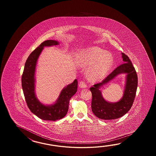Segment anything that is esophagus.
Returning <instances> with one entry per match:
<instances>
[{"label":"esophagus","instance_id":"esophagus-1","mask_svg":"<svg viewBox=\"0 0 156 156\" xmlns=\"http://www.w3.org/2000/svg\"><path fill=\"white\" fill-rule=\"evenodd\" d=\"M86 86H87V85H86L85 82H84L83 81H81L80 82L79 87L80 88H85V87H86Z\"/></svg>","mask_w":156,"mask_h":156}]
</instances>
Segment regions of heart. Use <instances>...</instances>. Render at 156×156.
I'll return each mask as SVG.
<instances>
[{"instance_id": "heart-1", "label": "heart", "mask_w": 156, "mask_h": 156, "mask_svg": "<svg viewBox=\"0 0 156 156\" xmlns=\"http://www.w3.org/2000/svg\"><path fill=\"white\" fill-rule=\"evenodd\" d=\"M82 60L85 65L94 63L88 73L91 79H99L105 76L113 63L112 55L98 47L85 50L82 55Z\"/></svg>"}]
</instances>
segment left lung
<instances>
[{
    "label": "left lung",
    "instance_id": "1",
    "mask_svg": "<svg viewBox=\"0 0 156 156\" xmlns=\"http://www.w3.org/2000/svg\"><path fill=\"white\" fill-rule=\"evenodd\" d=\"M123 64L116 67L103 80L90 89L92 93L91 109L95 116L104 120L115 119L125 115L130 109L135 99L138 86V77L135 68L127 55L122 53ZM121 73H126V83L122 98L116 103L106 102L101 95L99 88Z\"/></svg>",
    "mask_w": 156,
    "mask_h": 156
}]
</instances>
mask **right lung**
Segmentation results:
<instances>
[{
    "instance_id": "right-lung-1",
    "label": "right lung",
    "mask_w": 156,
    "mask_h": 156,
    "mask_svg": "<svg viewBox=\"0 0 156 156\" xmlns=\"http://www.w3.org/2000/svg\"><path fill=\"white\" fill-rule=\"evenodd\" d=\"M59 43L54 40H47L30 54L27 60L22 76V86L27 106L34 115L44 120H52L63 118L66 115L71 97L76 93L77 80L63 88L54 104L45 105L37 99L34 91L35 70L37 61L43 47L57 45Z\"/></svg>"
}]
</instances>
